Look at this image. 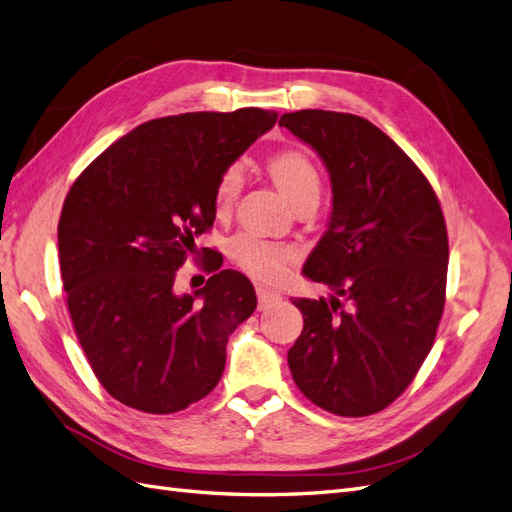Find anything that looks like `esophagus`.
<instances>
[{"label": "esophagus", "mask_w": 512, "mask_h": 512, "mask_svg": "<svg viewBox=\"0 0 512 512\" xmlns=\"http://www.w3.org/2000/svg\"><path fill=\"white\" fill-rule=\"evenodd\" d=\"M256 297H258V307L265 309V307H271L273 303L280 301L282 294L267 288V286H256Z\"/></svg>", "instance_id": "34e87169"}]
</instances>
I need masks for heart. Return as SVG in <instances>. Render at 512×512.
<instances>
[{
  "mask_svg": "<svg viewBox=\"0 0 512 512\" xmlns=\"http://www.w3.org/2000/svg\"><path fill=\"white\" fill-rule=\"evenodd\" d=\"M269 175L280 192L290 200V205L303 198H318L320 173L314 160L303 149L288 147L273 153L267 162ZM243 190V168L230 164L220 175L218 188H215V207L228 211ZM230 258L237 265L260 280H275L294 258V250L288 245L262 241L252 235H239L230 243Z\"/></svg>",
  "mask_w": 512,
  "mask_h": 512,
  "instance_id": "obj_1",
  "label": "heart"
}]
</instances>
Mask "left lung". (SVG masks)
Returning a JSON list of instances; mask_svg holds the SVG:
<instances>
[{"label": "left lung", "mask_w": 512, "mask_h": 512, "mask_svg": "<svg viewBox=\"0 0 512 512\" xmlns=\"http://www.w3.org/2000/svg\"><path fill=\"white\" fill-rule=\"evenodd\" d=\"M333 188L329 228L303 273L333 290L294 299L303 331L288 350L301 393L337 416H367L408 389L436 339L446 299L448 235L440 200L404 151L350 113H286Z\"/></svg>", "instance_id": "left-lung-1"}]
</instances>
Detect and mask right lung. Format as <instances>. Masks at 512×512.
<instances>
[{"mask_svg": "<svg viewBox=\"0 0 512 512\" xmlns=\"http://www.w3.org/2000/svg\"><path fill=\"white\" fill-rule=\"evenodd\" d=\"M275 121L262 108L151 119L72 183L57 226L68 312L96 378L123 406L173 414L220 382L228 337L256 309L254 286L220 269L218 252L194 294H177L175 280L213 226L224 168Z\"/></svg>", "mask_w": 512, "mask_h": 512, "instance_id": "add662e5", "label": "right lung"}]
</instances>
